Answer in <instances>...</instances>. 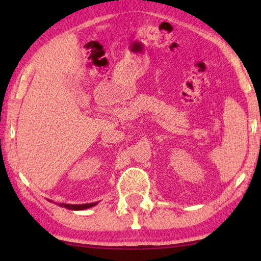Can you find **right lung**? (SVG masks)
Segmentation results:
<instances>
[{
	"label": "right lung",
	"instance_id": "obj_1",
	"mask_svg": "<svg viewBox=\"0 0 261 261\" xmlns=\"http://www.w3.org/2000/svg\"><path fill=\"white\" fill-rule=\"evenodd\" d=\"M49 200V199H48ZM50 201V200H49ZM57 204V202H55ZM61 207H65V208L68 210H72V211H82V210H87V208H91V207H93L95 205H98V202H90V204H78V205H73V204H63V202H60V204H57Z\"/></svg>",
	"mask_w": 261,
	"mask_h": 261
}]
</instances>
